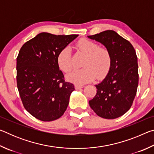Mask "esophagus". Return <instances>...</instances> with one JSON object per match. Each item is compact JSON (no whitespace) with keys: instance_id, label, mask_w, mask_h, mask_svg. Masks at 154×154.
Here are the masks:
<instances>
[{"instance_id":"34e87169","label":"esophagus","mask_w":154,"mask_h":154,"mask_svg":"<svg viewBox=\"0 0 154 154\" xmlns=\"http://www.w3.org/2000/svg\"><path fill=\"white\" fill-rule=\"evenodd\" d=\"M83 86L82 85H75V88L76 90H79L81 88H82Z\"/></svg>"}]
</instances>
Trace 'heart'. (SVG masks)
Masks as SVG:
<instances>
[{"instance_id": "b5f03b06", "label": "heart", "mask_w": 154, "mask_h": 154, "mask_svg": "<svg viewBox=\"0 0 154 154\" xmlns=\"http://www.w3.org/2000/svg\"><path fill=\"white\" fill-rule=\"evenodd\" d=\"M79 50L86 55L83 62V69L75 70L66 75V79L76 84H84L94 80L103 79L108 74L111 66L112 58L110 51L106 48H100L94 41L82 38L77 43ZM57 63L60 69L69 72L73 68L71 50L66 47L59 52Z\"/></svg>"}]
</instances>
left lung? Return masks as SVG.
Returning <instances> with one entry per match:
<instances>
[{"mask_svg": "<svg viewBox=\"0 0 154 154\" xmlns=\"http://www.w3.org/2000/svg\"><path fill=\"white\" fill-rule=\"evenodd\" d=\"M88 37L103 44L112 58L111 69L105 79L95 85L97 93L89 105L101 118H118L131 107L137 94L139 73L136 51L128 41L113 30Z\"/></svg>", "mask_w": 154, "mask_h": 154, "instance_id": "left-lung-1", "label": "left lung"}]
</instances>
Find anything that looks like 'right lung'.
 Masks as SVG:
<instances>
[{
	"mask_svg": "<svg viewBox=\"0 0 154 154\" xmlns=\"http://www.w3.org/2000/svg\"><path fill=\"white\" fill-rule=\"evenodd\" d=\"M79 35L38 34L21 48L17 58V85L23 105L36 119L54 121L64 114L75 90L64 80L57 57Z\"/></svg>",
	"mask_w": 154,
	"mask_h": 154,
	"instance_id": "add662e5",
	"label": "right lung"
}]
</instances>
